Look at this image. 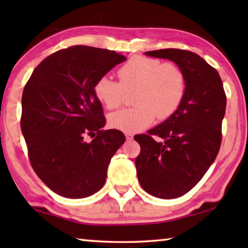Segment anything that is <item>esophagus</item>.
<instances>
[{
  "label": "esophagus",
  "mask_w": 248,
  "mask_h": 248,
  "mask_svg": "<svg viewBox=\"0 0 248 248\" xmlns=\"http://www.w3.org/2000/svg\"><path fill=\"white\" fill-rule=\"evenodd\" d=\"M125 138H127V140H132L133 139V134L130 133V132H125Z\"/></svg>",
  "instance_id": "1"
}]
</instances>
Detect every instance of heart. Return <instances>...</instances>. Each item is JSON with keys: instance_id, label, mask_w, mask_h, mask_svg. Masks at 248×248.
I'll use <instances>...</instances> for the list:
<instances>
[{"instance_id": "obj_1", "label": "heart", "mask_w": 248, "mask_h": 248, "mask_svg": "<svg viewBox=\"0 0 248 248\" xmlns=\"http://www.w3.org/2000/svg\"><path fill=\"white\" fill-rule=\"evenodd\" d=\"M119 82L107 75L95 83L97 99L109 110L124 104L125 92L136 90L132 108L109 116V123L125 132L141 131L158 117L167 119L177 110L186 93V75L175 62L133 57L118 70Z\"/></svg>"}]
</instances>
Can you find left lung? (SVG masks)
Here are the masks:
<instances>
[{
	"instance_id": "obj_1",
	"label": "left lung",
	"mask_w": 248,
	"mask_h": 248,
	"mask_svg": "<svg viewBox=\"0 0 248 248\" xmlns=\"http://www.w3.org/2000/svg\"><path fill=\"white\" fill-rule=\"evenodd\" d=\"M146 54L174 61L186 75V93L177 110L146 134L134 136L141 146L136 158L141 187L157 198L173 199L192 189L215 162L226 95L217 71L197 53L161 49Z\"/></svg>"
}]
</instances>
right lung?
I'll list each match as a JSON object with an SVG mask.
<instances>
[{"label":"right lung","mask_w":248,"mask_h":248,"mask_svg":"<svg viewBox=\"0 0 248 248\" xmlns=\"http://www.w3.org/2000/svg\"><path fill=\"white\" fill-rule=\"evenodd\" d=\"M127 58L89 46H72L44 59L24 87L20 128L38 177L65 198H85L106 182L107 167L124 134L106 124L94 86ZM95 135L91 142L86 134Z\"/></svg>","instance_id":"1"}]
</instances>
